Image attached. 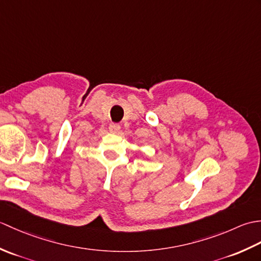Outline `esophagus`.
<instances>
[{"mask_svg":"<svg viewBox=\"0 0 261 261\" xmlns=\"http://www.w3.org/2000/svg\"><path fill=\"white\" fill-rule=\"evenodd\" d=\"M120 129H121V126L118 123H111L109 125V130H110V132H112V134H118Z\"/></svg>","mask_w":261,"mask_h":261,"instance_id":"obj_1","label":"esophagus"}]
</instances>
